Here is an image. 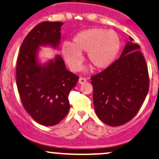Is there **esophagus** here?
I'll return each instance as SVG.
<instances>
[{
    "label": "esophagus",
    "mask_w": 159,
    "mask_h": 159,
    "mask_svg": "<svg viewBox=\"0 0 159 159\" xmlns=\"http://www.w3.org/2000/svg\"><path fill=\"white\" fill-rule=\"evenodd\" d=\"M78 82H79L80 84H84V83L87 82V79L84 78H80L79 80H78Z\"/></svg>",
    "instance_id": "obj_1"
}]
</instances>
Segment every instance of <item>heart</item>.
<instances>
[{"label":"heart","mask_w":159,"mask_h":159,"mask_svg":"<svg viewBox=\"0 0 159 159\" xmlns=\"http://www.w3.org/2000/svg\"><path fill=\"white\" fill-rule=\"evenodd\" d=\"M121 47L118 33L102 28H91L75 35L71 44L61 47V55L70 69L78 71L83 62L81 54L87 52V59L95 69L109 67L116 59Z\"/></svg>","instance_id":"1"}]
</instances>
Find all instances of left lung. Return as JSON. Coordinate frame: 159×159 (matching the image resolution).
I'll return each instance as SVG.
<instances>
[{"label": "left lung", "mask_w": 159, "mask_h": 159, "mask_svg": "<svg viewBox=\"0 0 159 159\" xmlns=\"http://www.w3.org/2000/svg\"><path fill=\"white\" fill-rule=\"evenodd\" d=\"M129 39L120 58L91 78L95 112L111 126L125 124L136 116L149 88L148 67L140 46Z\"/></svg>", "instance_id": "1"}]
</instances>
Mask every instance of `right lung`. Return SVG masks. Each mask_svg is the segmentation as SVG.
Returning a JSON list of instances; mask_svg holds the SVG:
<instances>
[{
    "label": "right lung",
    "mask_w": 159,
    "mask_h": 159,
    "mask_svg": "<svg viewBox=\"0 0 159 159\" xmlns=\"http://www.w3.org/2000/svg\"><path fill=\"white\" fill-rule=\"evenodd\" d=\"M62 24L45 21L36 25L23 40L16 62V86L23 107L43 126H54L66 117L68 94L79 78L67 70L61 56L45 66L36 61L39 46L59 44Z\"/></svg>",
    "instance_id": "1"
}]
</instances>
